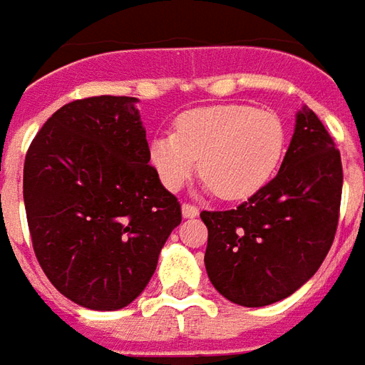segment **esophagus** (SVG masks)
Segmentation results:
<instances>
[{"instance_id": "esophagus-1", "label": "esophagus", "mask_w": 365, "mask_h": 365, "mask_svg": "<svg viewBox=\"0 0 365 365\" xmlns=\"http://www.w3.org/2000/svg\"><path fill=\"white\" fill-rule=\"evenodd\" d=\"M182 215H183V219H193V217H197L199 215V209L197 207L190 205V203H183Z\"/></svg>"}]
</instances>
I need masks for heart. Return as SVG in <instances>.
<instances>
[{
    "label": "heart",
    "mask_w": 365,
    "mask_h": 365,
    "mask_svg": "<svg viewBox=\"0 0 365 365\" xmlns=\"http://www.w3.org/2000/svg\"><path fill=\"white\" fill-rule=\"evenodd\" d=\"M285 150L279 115L250 105H211L182 113L174 133L156 135L148 156L162 185L182 190L197 166L221 199L254 195L272 180Z\"/></svg>",
    "instance_id": "obj_1"
}]
</instances>
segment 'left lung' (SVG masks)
I'll list each match as a JSON object with an SVG mask.
<instances>
[{
	"label": "left lung",
	"instance_id": "left-lung-1",
	"mask_svg": "<svg viewBox=\"0 0 365 365\" xmlns=\"http://www.w3.org/2000/svg\"><path fill=\"white\" fill-rule=\"evenodd\" d=\"M340 197V152L321 119L303 107L274 180L237 209L201 213L215 289L242 307L289 297L327 258Z\"/></svg>",
	"mask_w": 365,
	"mask_h": 365
}]
</instances>
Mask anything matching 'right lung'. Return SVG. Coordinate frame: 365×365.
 Returning <instances> with one entry per match:
<instances>
[{
    "instance_id": "right-lung-1",
    "label": "right lung",
    "mask_w": 365,
    "mask_h": 365,
    "mask_svg": "<svg viewBox=\"0 0 365 365\" xmlns=\"http://www.w3.org/2000/svg\"><path fill=\"white\" fill-rule=\"evenodd\" d=\"M136 101L99 96L64 105L25 156L36 260L64 297L93 311L133 303L182 222L180 201L148 164Z\"/></svg>"
}]
</instances>
